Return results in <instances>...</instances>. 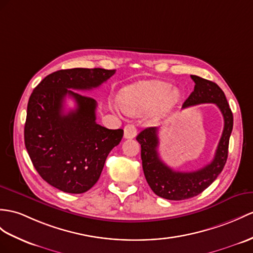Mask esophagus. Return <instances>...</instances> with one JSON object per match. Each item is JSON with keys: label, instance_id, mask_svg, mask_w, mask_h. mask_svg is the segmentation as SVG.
<instances>
[{"label": "esophagus", "instance_id": "obj_1", "mask_svg": "<svg viewBox=\"0 0 253 253\" xmlns=\"http://www.w3.org/2000/svg\"><path fill=\"white\" fill-rule=\"evenodd\" d=\"M136 136V127L133 125H127L125 126V138L131 139Z\"/></svg>", "mask_w": 253, "mask_h": 253}]
</instances>
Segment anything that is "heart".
I'll list each match as a JSON object with an SVG mask.
<instances>
[{"instance_id":"obj_1","label":"heart","mask_w":253,"mask_h":253,"mask_svg":"<svg viewBox=\"0 0 253 253\" xmlns=\"http://www.w3.org/2000/svg\"><path fill=\"white\" fill-rule=\"evenodd\" d=\"M178 101V93L173 91V87L168 83L140 82L130 85L122 91L120 95L121 106L126 113L130 115H143L155 109L156 120L168 116ZM119 112L120 106H114Z\"/></svg>"}]
</instances>
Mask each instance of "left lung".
<instances>
[{
    "instance_id": "1",
    "label": "left lung",
    "mask_w": 253,
    "mask_h": 253,
    "mask_svg": "<svg viewBox=\"0 0 253 253\" xmlns=\"http://www.w3.org/2000/svg\"><path fill=\"white\" fill-rule=\"evenodd\" d=\"M191 78L195 84L194 90L183 103L182 108L212 103L218 106L224 119L223 132L212 161L195 171H176L159 157L158 127H147L136 136L141 147L140 156L148 184L157 195L170 201L187 200L199 195L217 179L226 163L233 130V114L224 92L211 80L195 75H191Z\"/></svg>"
}]
</instances>
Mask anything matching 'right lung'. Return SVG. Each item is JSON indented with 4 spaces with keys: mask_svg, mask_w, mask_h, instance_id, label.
Masks as SVG:
<instances>
[{
    "mask_svg": "<svg viewBox=\"0 0 253 253\" xmlns=\"http://www.w3.org/2000/svg\"><path fill=\"white\" fill-rule=\"evenodd\" d=\"M116 70L71 69L49 74L36 85L28 103L24 144L40 176L63 192L79 194L94 186L123 130H109L95 121L96 101L73 90H91ZM66 96L77 108L65 114Z\"/></svg>",
    "mask_w": 253,
    "mask_h": 253,
    "instance_id": "add662e5",
    "label": "right lung"
}]
</instances>
